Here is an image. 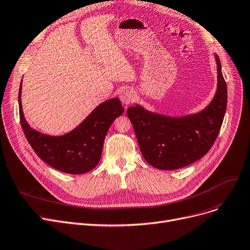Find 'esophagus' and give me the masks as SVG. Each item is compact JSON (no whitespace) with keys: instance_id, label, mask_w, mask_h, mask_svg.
Instances as JSON below:
<instances>
[{"instance_id":"1","label":"esophagus","mask_w":250,"mask_h":250,"mask_svg":"<svg viewBox=\"0 0 250 250\" xmlns=\"http://www.w3.org/2000/svg\"><path fill=\"white\" fill-rule=\"evenodd\" d=\"M121 100L124 104L127 105V104H131L134 102L135 100V94L134 91L131 89H124L121 93Z\"/></svg>"}]
</instances>
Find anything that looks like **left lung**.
Masks as SVG:
<instances>
[{"label": "left lung", "instance_id": "1", "mask_svg": "<svg viewBox=\"0 0 250 250\" xmlns=\"http://www.w3.org/2000/svg\"><path fill=\"white\" fill-rule=\"evenodd\" d=\"M214 56L218 86L212 101L202 111L173 117L151 112L139 104L127 108L141 153L150 166L164 170L187 167L213 145L227 107V83L220 58Z\"/></svg>", "mask_w": 250, "mask_h": 250}]
</instances>
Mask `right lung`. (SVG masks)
<instances>
[{
  "instance_id": "obj_1",
  "label": "right lung",
  "mask_w": 250,
  "mask_h": 250,
  "mask_svg": "<svg viewBox=\"0 0 250 250\" xmlns=\"http://www.w3.org/2000/svg\"><path fill=\"white\" fill-rule=\"evenodd\" d=\"M21 89L22 81L18 93L21 127L31 148L42 161L71 175L88 172L99 164L108 129L114 119L125 111L117 97L97 106L71 132L62 136H49L27 124L21 105Z\"/></svg>"
}]
</instances>
